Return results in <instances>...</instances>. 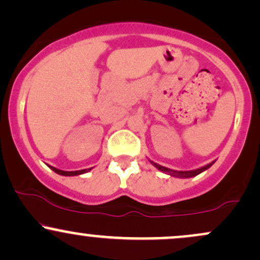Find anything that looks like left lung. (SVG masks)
Here are the masks:
<instances>
[{"label":"left lung","instance_id":"1","mask_svg":"<svg viewBox=\"0 0 260 260\" xmlns=\"http://www.w3.org/2000/svg\"><path fill=\"white\" fill-rule=\"evenodd\" d=\"M149 161H150V162L153 164V165L157 170H160L161 172H164V174H166V175L172 176V177H177V178H190V177H194V176L202 174V172H204L205 170H208L214 164V161H213V162L208 164V165L203 166V168H199V169H197V170H189V171H176V170H171V169L165 168V166H161V165H159V164L154 162V161H151V160H149Z\"/></svg>","mask_w":260,"mask_h":260}]
</instances>
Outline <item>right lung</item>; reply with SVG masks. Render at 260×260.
<instances>
[{
    "instance_id": "1",
    "label": "right lung",
    "mask_w": 260,
    "mask_h": 260,
    "mask_svg": "<svg viewBox=\"0 0 260 260\" xmlns=\"http://www.w3.org/2000/svg\"><path fill=\"white\" fill-rule=\"evenodd\" d=\"M50 169L52 170V171H55L56 174L58 175H62V176H78V175H83V174H86V172L90 171V169H84V170H78V171H63V170H58L56 168H53V166H49Z\"/></svg>"
}]
</instances>
